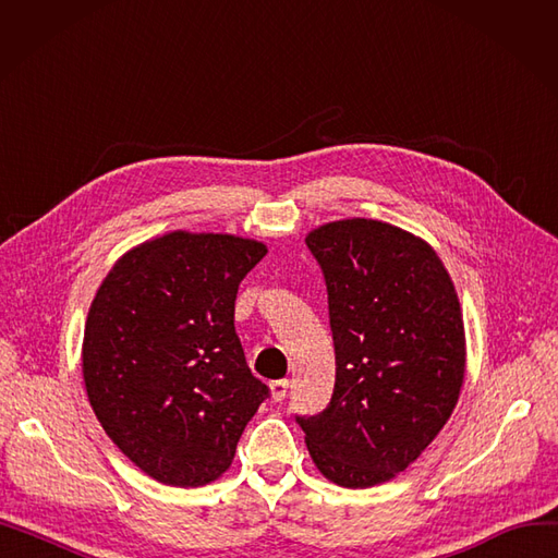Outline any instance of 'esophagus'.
Returning a JSON list of instances; mask_svg holds the SVG:
<instances>
[{
  "label": "esophagus",
  "instance_id": "34e87169",
  "mask_svg": "<svg viewBox=\"0 0 558 558\" xmlns=\"http://www.w3.org/2000/svg\"><path fill=\"white\" fill-rule=\"evenodd\" d=\"M287 391H289V379H274V383H271V396H274L276 402L284 400Z\"/></svg>",
  "mask_w": 558,
  "mask_h": 558
}]
</instances>
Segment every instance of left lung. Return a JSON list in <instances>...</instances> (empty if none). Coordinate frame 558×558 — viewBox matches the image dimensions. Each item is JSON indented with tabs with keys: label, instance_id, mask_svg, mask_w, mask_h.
Wrapping results in <instances>:
<instances>
[{
	"label": "left lung",
	"instance_id": "obj_1",
	"mask_svg": "<svg viewBox=\"0 0 558 558\" xmlns=\"http://www.w3.org/2000/svg\"><path fill=\"white\" fill-rule=\"evenodd\" d=\"M305 244L328 289L337 375L324 412L296 423L330 482H389L459 400L465 337L454 284L432 246L385 221L326 223Z\"/></svg>",
	"mask_w": 558,
	"mask_h": 558
}]
</instances>
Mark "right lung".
Here are the masks:
<instances>
[{"mask_svg":"<svg viewBox=\"0 0 558 558\" xmlns=\"http://www.w3.org/2000/svg\"><path fill=\"white\" fill-rule=\"evenodd\" d=\"M267 246L169 232L129 251L87 314L83 379L95 414L140 471L194 488L217 480L269 387L234 332L240 282Z\"/></svg>","mask_w":558,"mask_h":558,"instance_id":"add662e5","label":"right lung"}]
</instances>
